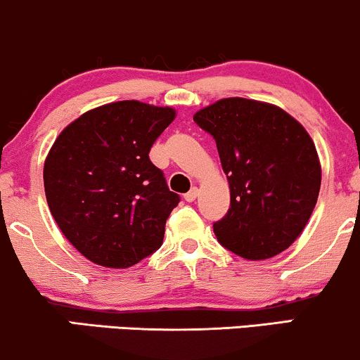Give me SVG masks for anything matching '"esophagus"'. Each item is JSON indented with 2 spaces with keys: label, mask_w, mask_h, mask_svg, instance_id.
Masks as SVG:
<instances>
[{
  "label": "esophagus",
  "mask_w": 360,
  "mask_h": 360,
  "mask_svg": "<svg viewBox=\"0 0 360 360\" xmlns=\"http://www.w3.org/2000/svg\"><path fill=\"white\" fill-rule=\"evenodd\" d=\"M197 197H198V188L197 187H193L192 190H190V192L185 193V200H187V202H193Z\"/></svg>",
  "instance_id": "esophagus-1"
}]
</instances>
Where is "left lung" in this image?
Returning a JSON list of instances; mask_svg holds the SVG:
<instances>
[{"mask_svg": "<svg viewBox=\"0 0 360 360\" xmlns=\"http://www.w3.org/2000/svg\"><path fill=\"white\" fill-rule=\"evenodd\" d=\"M217 143L231 207L214 232L249 261L288 249L314 212L322 165L314 139L280 105L226 97L193 114Z\"/></svg>", "mask_w": 360, "mask_h": 360, "instance_id": "obj_1", "label": "left lung"}]
</instances>
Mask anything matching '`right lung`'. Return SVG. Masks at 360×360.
Here are the masks:
<instances>
[{
    "instance_id": "obj_1",
    "label": "right lung",
    "mask_w": 360,
    "mask_h": 360,
    "mask_svg": "<svg viewBox=\"0 0 360 360\" xmlns=\"http://www.w3.org/2000/svg\"><path fill=\"white\" fill-rule=\"evenodd\" d=\"M175 117L170 105L116 101L84 112L53 141L44 163L46 204L92 263L129 268L162 246L180 198L148 153Z\"/></svg>"
}]
</instances>
